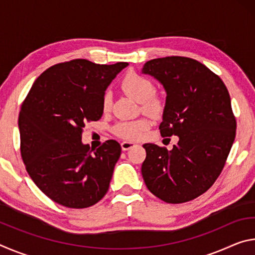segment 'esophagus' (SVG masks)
Wrapping results in <instances>:
<instances>
[{"instance_id":"34e87169","label":"esophagus","mask_w":255,"mask_h":255,"mask_svg":"<svg viewBox=\"0 0 255 255\" xmlns=\"http://www.w3.org/2000/svg\"><path fill=\"white\" fill-rule=\"evenodd\" d=\"M133 146H136V144L135 143H132V141H128V140H125V141H123L122 143V148H123V150H128V149H130V148H132Z\"/></svg>"}]
</instances>
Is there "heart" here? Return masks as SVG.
<instances>
[{"label":"heart","mask_w":255,"mask_h":255,"mask_svg":"<svg viewBox=\"0 0 255 255\" xmlns=\"http://www.w3.org/2000/svg\"><path fill=\"white\" fill-rule=\"evenodd\" d=\"M122 88L128 96L140 102L141 108L148 114H158L163 109V100L155 94L154 83L146 76L137 73H128L122 81ZM111 108V96L106 92L102 98L103 111H109ZM150 123L147 119L140 118L131 122H122L116 125L114 130L116 135L124 139H138L147 131Z\"/></svg>","instance_id":"1"}]
</instances>
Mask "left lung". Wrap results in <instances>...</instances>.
Returning a JSON list of instances; mask_svg holds the SVG:
<instances>
[{
	"label": "left lung",
	"mask_w": 255,
	"mask_h": 255,
	"mask_svg": "<svg viewBox=\"0 0 255 255\" xmlns=\"http://www.w3.org/2000/svg\"><path fill=\"white\" fill-rule=\"evenodd\" d=\"M141 72L165 89L161 135L179 137L172 150L143 145L145 184L167 204L190 201L215 183L234 143L236 119L230 93L221 77L189 57L155 58Z\"/></svg>",
	"instance_id": "obj_1"
}]
</instances>
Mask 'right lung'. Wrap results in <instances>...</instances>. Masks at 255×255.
Returning <instances> with one entry per match:
<instances>
[{"instance_id": "right-lung-1", "label": "right lung", "mask_w": 255, "mask_h": 255, "mask_svg": "<svg viewBox=\"0 0 255 255\" xmlns=\"http://www.w3.org/2000/svg\"><path fill=\"white\" fill-rule=\"evenodd\" d=\"M128 63L101 65L73 59L34 81L19 114L21 157L30 178L51 200L88 208L109 189L122 146L107 140L97 150L82 143L85 123L103 114L108 85Z\"/></svg>"}]
</instances>
